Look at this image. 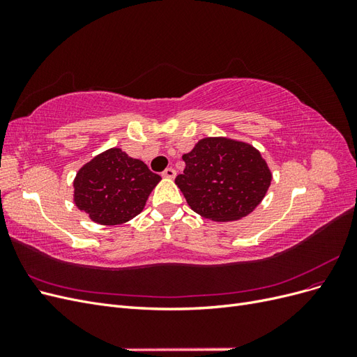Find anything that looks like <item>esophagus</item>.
Listing matches in <instances>:
<instances>
[{"label": "esophagus", "instance_id": "1", "mask_svg": "<svg viewBox=\"0 0 357 357\" xmlns=\"http://www.w3.org/2000/svg\"><path fill=\"white\" fill-rule=\"evenodd\" d=\"M162 176H164L165 178H174L176 177V169L174 168H167L164 172H162Z\"/></svg>", "mask_w": 357, "mask_h": 357}]
</instances>
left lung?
<instances>
[{"label": "left lung", "mask_w": 357, "mask_h": 357, "mask_svg": "<svg viewBox=\"0 0 357 357\" xmlns=\"http://www.w3.org/2000/svg\"><path fill=\"white\" fill-rule=\"evenodd\" d=\"M183 160L186 168L176 185L193 211L214 222L250 214L271 185V171L261 153L229 138H202Z\"/></svg>", "instance_id": "8db88e82"}]
</instances>
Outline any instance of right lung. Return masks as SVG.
<instances>
[{"instance_id": "obj_1", "label": "right lung", "mask_w": 357, "mask_h": 357, "mask_svg": "<svg viewBox=\"0 0 357 357\" xmlns=\"http://www.w3.org/2000/svg\"><path fill=\"white\" fill-rule=\"evenodd\" d=\"M159 180L143 160L110 149L80 168L74 202L96 223L121 225L143 211Z\"/></svg>"}]
</instances>
